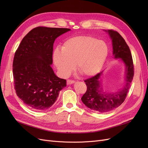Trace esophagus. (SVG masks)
I'll list each match as a JSON object with an SVG mask.
<instances>
[{
    "instance_id": "obj_1",
    "label": "esophagus",
    "mask_w": 148,
    "mask_h": 148,
    "mask_svg": "<svg viewBox=\"0 0 148 148\" xmlns=\"http://www.w3.org/2000/svg\"><path fill=\"white\" fill-rule=\"evenodd\" d=\"M75 82L74 81V80H70V79H68L67 80L66 82V84L68 85H70V84H73Z\"/></svg>"
}]
</instances>
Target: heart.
<instances>
[{"mask_svg":"<svg viewBox=\"0 0 148 148\" xmlns=\"http://www.w3.org/2000/svg\"><path fill=\"white\" fill-rule=\"evenodd\" d=\"M109 53L107 43L90 36H78L68 39L62 50L53 53L55 65L62 77H66L75 68L84 77L96 75L102 69Z\"/></svg>","mask_w":148,"mask_h":148,"instance_id":"b5f03b06","label":"heart"}]
</instances>
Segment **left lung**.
Instances as JSON below:
<instances>
[{"instance_id": "1", "label": "left lung", "mask_w": 148, "mask_h": 148, "mask_svg": "<svg viewBox=\"0 0 148 148\" xmlns=\"http://www.w3.org/2000/svg\"><path fill=\"white\" fill-rule=\"evenodd\" d=\"M112 39L113 56L119 59L125 66V86L114 92L104 91L101 83L102 71L95 77L84 80L87 91L82 97L83 104L90 109L105 113L117 108L122 104L127 96L134 75V66L132 53L125 39L118 32L114 30H105Z\"/></svg>"}]
</instances>
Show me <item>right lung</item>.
I'll return each mask as SVG.
<instances>
[{
    "instance_id": "right-lung-1",
    "label": "right lung",
    "mask_w": 148,
    "mask_h": 148,
    "mask_svg": "<svg viewBox=\"0 0 148 148\" xmlns=\"http://www.w3.org/2000/svg\"><path fill=\"white\" fill-rule=\"evenodd\" d=\"M69 28L39 26L22 39L14 56L13 75L16 95L35 110H45L54 104L66 80L51 67L53 42Z\"/></svg>"
}]
</instances>
